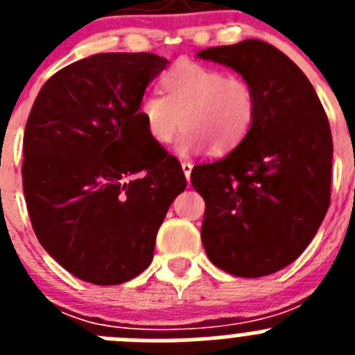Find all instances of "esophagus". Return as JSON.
I'll use <instances>...</instances> for the list:
<instances>
[{
	"label": "esophagus",
	"mask_w": 355,
	"mask_h": 355,
	"mask_svg": "<svg viewBox=\"0 0 355 355\" xmlns=\"http://www.w3.org/2000/svg\"><path fill=\"white\" fill-rule=\"evenodd\" d=\"M181 167H183V172H184V175H187V180L190 181V174H192L193 165L190 162H181Z\"/></svg>",
	"instance_id": "esophagus-1"
}]
</instances>
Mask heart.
<instances>
[{"instance_id":"1","label":"heart","mask_w":355,"mask_h":355,"mask_svg":"<svg viewBox=\"0 0 355 355\" xmlns=\"http://www.w3.org/2000/svg\"><path fill=\"white\" fill-rule=\"evenodd\" d=\"M163 96L140 97L137 117L153 142L167 146L184 128L175 150L192 155L209 146L225 155L249 135L258 115V94L247 78L209 65L180 62L162 76Z\"/></svg>"}]
</instances>
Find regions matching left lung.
Masks as SVG:
<instances>
[{
	"mask_svg": "<svg viewBox=\"0 0 355 355\" xmlns=\"http://www.w3.org/2000/svg\"><path fill=\"white\" fill-rule=\"evenodd\" d=\"M197 56L233 67L258 94V115L240 146L192 168L206 202L200 240L227 274H274L304 252L331 205L327 115L306 74L272 44L249 39Z\"/></svg>",
	"mask_w": 355,
	"mask_h": 355,
	"instance_id": "left-lung-1",
	"label": "left lung"
}]
</instances>
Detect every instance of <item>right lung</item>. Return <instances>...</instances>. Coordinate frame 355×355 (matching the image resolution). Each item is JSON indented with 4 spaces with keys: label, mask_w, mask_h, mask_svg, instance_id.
<instances>
[{
    "label": "right lung",
    "mask_w": 355,
    "mask_h": 355,
    "mask_svg": "<svg viewBox=\"0 0 355 355\" xmlns=\"http://www.w3.org/2000/svg\"><path fill=\"white\" fill-rule=\"evenodd\" d=\"M165 65L153 53L92 55L53 74L28 115L31 225L49 256L87 283L142 274L168 206L187 187L181 163L159 144L136 148L137 130L149 138L137 106Z\"/></svg>",
    "instance_id": "right-lung-1"
}]
</instances>
